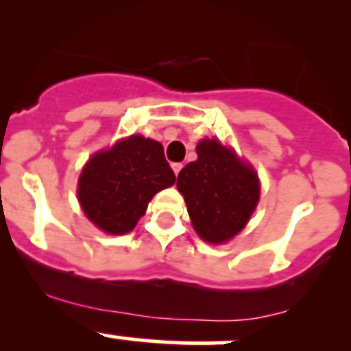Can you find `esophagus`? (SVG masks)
I'll list each match as a JSON object with an SVG mask.
<instances>
[{"label":"esophagus","mask_w":351,"mask_h":351,"mask_svg":"<svg viewBox=\"0 0 351 351\" xmlns=\"http://www.w3.org/2000/svg\"><path fill=\"white\" fill-rule=\"evenodd\" d=\"M171 168H173V171H175V175H178V173L182 171L183 165H182V162H173V165H171Z\"/></svg>","instance_id":"esophagus-1"}]
</instances>
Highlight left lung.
I'll use <instances>...</instances> for the list:
<instances>
[{"label": "left lung", "mask_w": 351, "mask_h": 351, "mask_svg": "<svg viewBox=\"0 0 351 351\" xmlns=\"http://www.w3.org/2000/svg\"><path fill=\"white\" fill-rule=\"evenodd\" d=\"M197 156L180 171L176 186L197 234L210 244H222L251 219L260 200V180L253 166L221 141L202 139Z\"/></svg>", "instance_id": "8db88e82"}]
</instances>
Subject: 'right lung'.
<instances>
[{"instance_id": "1", "label": "right lung", "mask_w": 351, "mask_h": 351, "mask_svg": "<svg viewBox=\"0 0 351 351\" xmlns=\"http://www.w3.org/2000/svg\"><path fill=\"white\" fill-rule=\"evenodd\" d=\"M175 183L158 141L130 136L93 154L77 182L86 217L107 234H127L146 214L156 193Z\"/></svg>"}]
</instances>
